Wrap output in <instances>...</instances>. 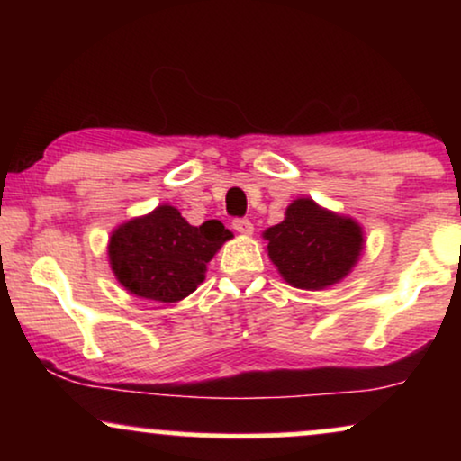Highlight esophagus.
<instances>
[{
	"mask_svg": "<svg viewBox=\"0 0 461 461\" xmlns=\"http://www.w3.org/2000/svg\"><path fill=\"white\" fill-rule=\"evenodd\" d=\"M232 229H235L239 235H251V232H254V224H251L248 218H235L232 220Z\"/></svg>",
	"mask_w": 461,
	"mask_h": 461,
	"instance_id": "1",
	"label": "esophagus"
}]
</instances>
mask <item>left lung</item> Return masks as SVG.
I'll list each match as a JSON object with an SVG mask.
<instances>
[{
    "label": "left lung",
    "mask_w": 461,
    "mask_h": 461,
    "mask_svg": "<svg viewBox=\"0 0 461 461\" xmlns=\"http://www.w3.org/2000/svg\"><path fill=\"white\" fill-rule=\"evenodd\" d=\"M268 256L289 285L323 289L344 279L363 249L355 220L321 210L312 199L287 207L285 220L264 232Z\"/></svg>",
    "instance_id": "1"
}]
</instances>
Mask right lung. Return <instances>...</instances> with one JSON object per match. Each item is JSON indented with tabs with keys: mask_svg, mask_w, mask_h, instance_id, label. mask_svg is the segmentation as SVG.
<instances>
[{
	"mask_svg": "<svg viewBox=\"0 0 461 461\" xmlns=\"http://www.w3.org/2000/svg\"><path fill=\"white\" fill-rule=\"evenodd\" d=\"M232 235L218 220L191 226L172 205L130 220L113 232L111 268L128 292L157 302H178L193 294L205 267Z\"/></svg>",
	"mask_w": 461,
	"mask_h": 461,
	"instance_id": "add662e5",
	"label": "right lung"
}]
</instances>
